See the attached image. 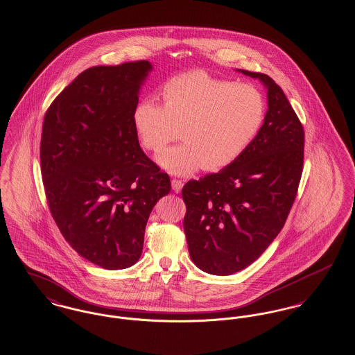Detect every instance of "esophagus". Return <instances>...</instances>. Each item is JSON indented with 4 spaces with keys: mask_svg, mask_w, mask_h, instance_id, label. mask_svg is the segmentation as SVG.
<instances>
[{
    "mask_svg": "<svg viewBox=\"0 0 355 355\" xmlns=\"http://www.w3.org/2000/svg\"><path fill=\"white\" fill-rule=\"evenodd\" d=\"M171 184H172V189H173L175 192H180L182 188L184 186L183 182L179 180V179H172V180H171Z\"/></svg>",
    "mask_w": 355,
    "mask_h": 355,
    "instance_id": "esophagus-1",
    "label": "esophagus"
}]
</instances>
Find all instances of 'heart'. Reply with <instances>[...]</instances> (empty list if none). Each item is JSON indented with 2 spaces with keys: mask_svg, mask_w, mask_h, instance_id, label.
<instances>
[{
  "mask_svg": "<svg viewBox=\"0 0 355 355\" xmlns=\"http://www.w3.org/2000/svg\"><path fill=\"white\" fill-rule=\"evenodd\" d=\"M163 103L146 97L132 113L143 148L160 152L179 136L184 143L162 152L159 164L186 175L203 167L219 171L235 163L261 131L266 103L251 84L192 71L173 76L162 88Z\"/></svg>",
  "mask_w": 355,
  "mask_h": 355,
  "instance_id": "obj_1",
  "label": "heart"
}]
</instances>
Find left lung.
<instances>
[{
	"instance_id": "1",
	"label": "left lung",
	"mask_w": 355,
	"mask_h": 355,
	"mask_svg": "<svg viewBox=\"0 0 355 355\" xmlns=\"http://www.w3.org/2000/svg\"><path fill=\"white\" fill-rule=\"evenodd\" d=\"M267 88L261 131L231 166L189 180L182 189L192 261L212 275H231L257 261L278 236L303 171L304 131L279 85L238 69Z\"/></svg>"
}]
</instances>
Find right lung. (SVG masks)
<instances>
[{
	"label": "right lung",
	"mask_w": 355,
	"mask_h": 355,
	"mask_svg": "<svg viewBox=\"0 0 355 355\" xmlns=\"http://www.w3.org/2000/svg\"><path fill=\"white\" fill-rule=\"evenodd\" d=\"M150 71L147 60L92 67L44 117L40 160L51 214L76 252L107 270L139 261L150 211L171 191L132 123Z\"/></svg>",
	"instance_id": "1"
}]
</instances>
